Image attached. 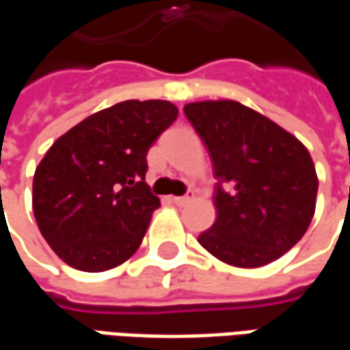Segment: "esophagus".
I'll use <instances>...</instances> for the list:
<instances>
[{"label":"esophagus","instance_id":"obj_1","mask_svg":"<svg viewBox=\"0 0 350 350\" xmlns=\"http://www.w3.org/2000/svg\"><path fill=\"white\" fill-rule=\"evenodd\" d=\"M193 200L191 197H172V202H174L176 206H187Z\"/></svg>","mask_w":350,"mask_h":350}]
</instances>
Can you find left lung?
<instances>
[{"label":"left lung","instance_id":"left-lung-1","mask_svg":"<svg viewBox=\"0 0 350 350\" xmlns=\"http://www.w3.org/2000/svg\"><path fill=\"white\" fill-rule=\"evenodd\" d=\"M210 152L217 219L198 243L238 268L273 262L300 242L315 215V165L288 131L238 100L183 107Z\"/></svg>","mask_w":350,"mask_h":350}]
</instances>
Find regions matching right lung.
I'll return each mask as SVG.
<instances>
[{"label": "right lung", "mask_w": 350, "mask_h": 350, "mask_svg": "<svg viewBox=\"0 0 350 350\" xmlns=\"http://www.w3.org/2000/svg\"><path fill=\"white\" fill-rule=\"evenodd\" d=\"M176 118L170 100H123L50 146L31 202L42 238L65 264L105 271L135 255L161 204L146 183V155Z\"/></svg>", "instance_id": "1"}]
</instances>
